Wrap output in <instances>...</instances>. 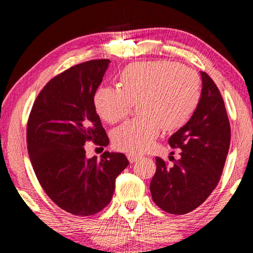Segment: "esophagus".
<instances>
[{"label": "esophagus", "mask_w": 253, "mask_h": 253, "mask_svg": "<svg viewBox=\"0 0 253 253\" xmlns=\"http://www.w3.org/2000/svg\"><path fill=\"white\" fill-rule=\"evenodd\" d=\"M126 157H127V159H129V161L131 162V164H132V162L138 161L139 159H141V155L136 154V153H127Z\"/></svg>", "instance_id": "1"}]
</instances>
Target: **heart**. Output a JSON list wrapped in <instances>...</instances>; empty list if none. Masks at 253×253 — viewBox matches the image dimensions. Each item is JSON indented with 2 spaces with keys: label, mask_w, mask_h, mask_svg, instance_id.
<instances>
[{
  "label": "heart",
  "mask_w": 253,
  "mask_h": 253,
  "mask_svg": "<svg viewBox=\"0 0 253 253\" xmlns=\"http://www.w3.org/2000/svg\"><path fill=\"white\" fill-rule=\"evenodd\" d=\"M120 87L101 86L94 94L96 113L103 121L116 123L138 105L140 117L126 121L113 132L116 148L140 153L151 146L162 127L184 126L198 106L202 86L192 69L171 61L137 62L120 75Z\"/></svg>",
  "instance_id": "heart-1"
}]
</instances>
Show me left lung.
Here are the masks:
<instances>
[{"instance_id": "left-lung-1", "label": "left lung", "mask_w": 253, "mask_h": 253, "mask_svg": "<svg viewBox=\"0 0 253 253\" xmlns=\"http://www.w3.org/2000/svg\"><path fill=\"white\" fill-rule=\"evenodd\" d=\"M191 119L169 138L181 158L171 167L161 158L150 190L153 202L170 214H186L202 205L216 188L230 146V124L221 93L206 72Z\"/></svg>"}]
</instances>
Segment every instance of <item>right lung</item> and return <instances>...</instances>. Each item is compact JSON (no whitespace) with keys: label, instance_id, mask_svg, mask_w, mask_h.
<instances>
[{"label":"right lung","instance_id":"1","mask_svg":"<svg viewBox=\"0 0 253 253\" xmlns=\"http://www.w3.org/2000/svg\"><path fill=\"white\" fill-rule=\"evenodd\" d=\"M109 60H92L65 70L39 93L27 122V150L37 178L62 210L88 216L110 203L115 179L129 161L123 153L106 151L98 160L86 158L92 140L109 139L94 107Z\"/></svg>","mask_w":253,"mask_h":253}]
</instances>
